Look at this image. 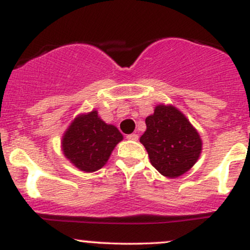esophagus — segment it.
I'll use <instances>...</instances> for the list:
<instances>
[{
    "label": "esophagus",
    "mask_w": 250,
    "mask_h": 250,
    "mask_svg": "<svg viewBox=\"0 0 250 250\" xmlns=\"http://www.w3.org/2000/svg\"><path fill=\"white\" fill-rule=\"evenodd\" d=\"M127 139L130 140V141H137V140H139V136H137V134H129Z\"/></svg>",
    "instance_id": "1"
}]
</instances>
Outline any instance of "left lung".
<instances>
[{"label":"left lung","mask_w":250,"mask_h":250,"mask_svg":"<svg viewBox=\"0 0 250 250\" xmlns=\"http://www.w3.org/2000/svg\"><path fill=\"white\" fill-rule=\"evenodd\" d=\"M146 125L140 142L160 174L175 179L193 168L202 151V140L182 111L171 104H157Z\"/></svg>","instance_id":"8db88e82"}]
</instances>
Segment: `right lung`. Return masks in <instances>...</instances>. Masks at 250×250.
<instances>
[{"label":"right lung","instance_id":"1","mask_svg":"<svg viewBox=\"0 0 250 250\" xmlns=\"http://www.w3.org/2000/svg\"><path fill=\"white\" fill-rule=\"evenodd\" d=\"M123 135L115 125H108L96 109L80 114L63 134L61 149L65 159L84 173L101 169Z\"/></svg>","mask_w":250,"mask_h":250}]
</instances>
